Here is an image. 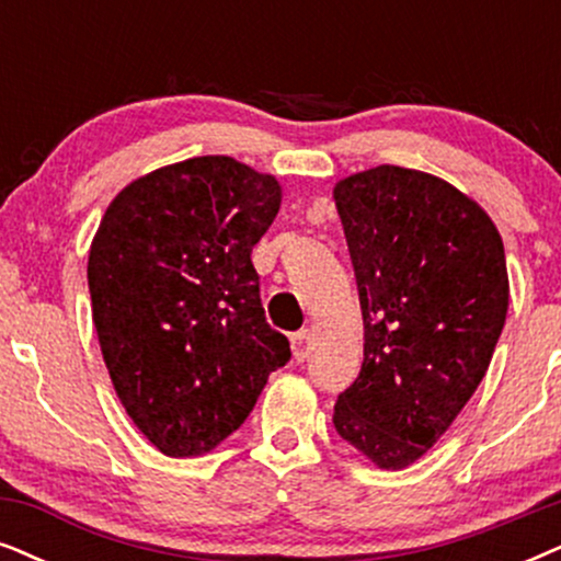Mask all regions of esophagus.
Wrapping results in <instances>:
<instances>
[{"label":"esophagus","mask_w":561,"mask_h":561,"mask_svg":"<svg viewBox=\"0 0 561 561\" xmlns=\"http://www.w3.org/2000/svg\"><path fill=\"white\" fill-rule=\"evenodd\" d=\"M310 344H313V331L302 329L293 336V354L297 363H305L310 357Z\"/></svg>","instance_id":"obj_1"}]
</instances>
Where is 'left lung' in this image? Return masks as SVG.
<instances>
[{
    "label": "left lung",
    "instance_id": "obj_1",
    "mask_svg": "<svg viewBox=\"0 0 561 561\" xmlns=\"http://www.w3.org/2000/svg\"><path fill=\"white\" fill-rule=\"evenodd\" d=\"M365 325L333 427L382 471L420 460L492 363L510 305L497 225L453 183L378 165L336 181Z\"/></svg>",
    "mask_w": 561,
    "mask_h": 561
}]
</instances>
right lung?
I'll use <instances>...</instances> for the list:
<instances>
[{
    "instance_id": "1",
    "label": "right lung",
    "mask_w": 561,
    "mask_h": 561,
    "mask_svg": "<svg viewBox=\"0 0 561 561\" xmlns=\"http://www.w3.org/2000/svg\"><path fill=\"white\" fill-rule=\"evenodd\" d=\"M282 186L228 154L139 175L113 196L88 256L92 323L113 391L170 458L211 453L287 365L251 251Z\"/></svg>"
}]
</instances>
